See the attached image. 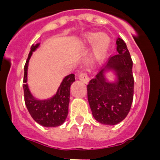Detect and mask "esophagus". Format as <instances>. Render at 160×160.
Segmentation results:
<instances>
[{"label":"esophagus","mask_w":160,"mask_h":160,"mask_svg":"<svg viewBox=\"0 0 160 160\" xmlns=\"http://www.w3.org/2000/svg\"><path fill=\"white\" fill-rule=\"evenodd\" d=\"M78 78L80 79L82 82H83L84 83H86V84H87V83L89 82L88 75H87V73H80L78 76Z\"/></svg>","instance_id":"obj_1"}]
</instances>
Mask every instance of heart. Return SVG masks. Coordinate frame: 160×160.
Returning <instances> with one entry per match:
<instances>
[{
    "label": "heart",
    "instance_id": "1",
    "mask_svg": "<svg viewBox=\"0 0 160 160\" xmlns=\"http://www.w3.org/2000/svg\"><path fill=\"white\" fill-rule=\"evenodd\" d=\"M81 45L83 47L92 46L90 61L92 63L99 62L104 59L108 50L110 41L107 35L89 32L82 38Z\"/></svg>",
    "mask_w": 160,
    "mask_h": 160
}]
</instances>
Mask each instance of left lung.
<instances>
[{
  "instance_id": "left-lung-1",
  "label": "left lung",
  "mask_w": 160,
  "mask_h": 160,
  "mask_svg": "<svg viewBox=\"0 0 160 160\" xmlns=\"http://www.w3.org/2000/svg\"><path fill=\"white\" fill-rule=\"evenodd\" d=\"M117 54L109 58L104 69L87 85V98L93 117L105 125L122 122L131 110L134 94L133 62L127 45L122 38L116 41ZM116 76L110 81L105 73Z\"/></svg>"
}]
</instances>
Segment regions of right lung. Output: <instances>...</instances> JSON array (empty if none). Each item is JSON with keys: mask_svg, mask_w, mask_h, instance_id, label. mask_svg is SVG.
I'll return each instance as SVG.
<instances>
[{"mask_svg": "<svg viewBox=\"0 0 160 160\" xmlns=\"http://www.w3.org/2000/svg\"><path fill=\"white\" fill-rule=\"evenodd\" d=\"M41 43L32 45L30 48L27 61L25 62L24 73L23 89L25 106L32 118L38 124L46 128H55L66 121L70 103V89L75 81L73 73L66 76L61 82L57 92L51 98L39 99L32 95L28 86V67L32 53L40 46Z\"/></svg>", "mask_w": 160, "mask_h": 160, "instance_id": "obj_1", "label": "right lung"}]
</instances>
